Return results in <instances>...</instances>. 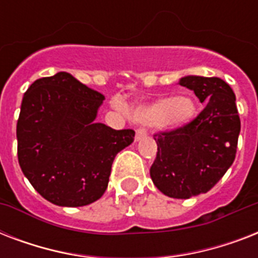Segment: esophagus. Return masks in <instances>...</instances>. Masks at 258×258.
<instances>
[{"instance_id": "obj_1", "label": "esophagus", "mask_w": 258, "mask_h": 258, "mask_svg": "<svg viewBox=\"0 0 258 258\" xmlns=\"http://www.w3.org/2000/svg\"><path fill=\"white\" fill-rule=\"evenodd\" d=\"M146 135H147V133H146L143 128L137 130V134H135V141H141V139H143Z\"/></svg>"}]
</instances>
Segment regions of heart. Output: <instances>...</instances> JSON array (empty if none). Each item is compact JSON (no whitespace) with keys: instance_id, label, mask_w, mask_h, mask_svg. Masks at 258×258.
Returning a JSON list of instances; mask_svg holds the SVG:
<instances>
[{"instance_id":"1","label":"heart","mask_w":258,"mask_h":258,"mask_svg":"<svg viewBox=\"0 0 258 258\" xmlns=\"http://www.w3.org/2000/svg\"><path fill=\"white\" fill-rule=\"evenodd\" d=\"M133 115L142 124H162L170 128H179L196 117L197 104L191 97L169 95L149 104L139 105L134 109Z\"/></svg>"}]
</instances>
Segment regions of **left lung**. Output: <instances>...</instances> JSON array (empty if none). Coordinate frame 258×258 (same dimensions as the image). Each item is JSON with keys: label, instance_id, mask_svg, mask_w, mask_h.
I'll list each match as a JSON object with an SVG mask.
<instances>
[{"label": "left lung", "instance_id": "left-lung-1", "mask_svg": "<svg viewBox=\"0 0 258 258\" xmlns=\"http://www.w3.org/2000/svg\"><path fill=\"white\" fill-rule=\"evenodd\" d=\"M179 84L206 107L183 127L154 135L158 153L150 175L165 196L187 200L208 192L233 165L241 121L236 95L222 79L186 76Z\"/></svg>", "mask_w": 258, "mask_h": 258}]
</instances>
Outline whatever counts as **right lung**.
<instances>
[{
  "label": "right lung",
  "instance_id": "add662e5",
  "mask_svg": "<svg viewBox=\"0 0 258 258\" xmlns=\"http://www.w3.org/2000/svg\"><path fill=\"white\" fill-rule=\"evenodd\" d=\"M104 96L67 72L38 79L22 97L17 155L36 191L57 206L97 201L108 186L116 154L134 142V130L96 123Z\"/></svg>",
  "mask_w": 258,
  "mask_h": 258
}]
</instances>
